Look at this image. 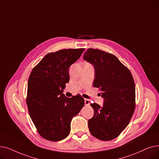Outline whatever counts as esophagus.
Segmentation results:
<instances>
[{
    "instance_id": "obj_1",
    "label": "esophagus",
    "mask_w": 159,
    "mask_h": 159,
    "mask_svg": "<svg viewBox=\"0 0 159 159\" xmlns=\"http://www.w3.org/2000/svg\"><path fill=\"white\" fill-rule=\"evenodd\" d=\"M84 103H85V105L86 106H89L90 104V101L89 99H87V98H85L84 99Z\"/></svg>"
}]
</instances>
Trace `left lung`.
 <instances>
[{"mask_svg":"<svg viewBox=\"0 0 159 159\" xmlns=\"http://www.w3.org/2000/svg\"><path fill=\"white\" fill-rule=\"evenodd\" d=\"M94 66L93 86L101 90L103 106L91 104L94 115L88 120L91 134L107 141L117 137L128 125L135 108V86L130 71L115 55L89 48L83 55Z\"/></svg>","mask_w":159,"mask_h":159,"instance_id":"8db88e82","label":"left lung"}]
</instances>
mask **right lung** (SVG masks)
I'll list each match as a JSON object with an SVG mask.
<instances>
[{
  "label": "right lung",
  "instance_id": "right-lung-1",
  "mask_svg": "<svg viewBox=\"0 0 159 159\" xmlns=\"http://www.w3.org/2000/svg\"><path fill=\"white\" fill-rule=\"evenodd\" d=\"M84 51L65 49L44 56L31 72L26 102L30 117L41 137L58 141L68 136L71 119L84 105L80 95L63 94L70 80L69 68Z\"/></svg>",
  "mask_w": 159,
  "mask_h": 159
}]
</instances>
